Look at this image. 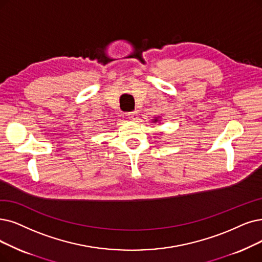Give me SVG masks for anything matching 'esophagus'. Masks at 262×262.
I'll return each mask as SVG.
<instances>
[{"label": "esophagus", "instance_id": "esophagus-1", "mask_svg": "<svg viewBox=\"0 0 262 262\" xmlns=\"http://www.w3.org/2000/svg\"><path fill=\"white\" fill-rule=\"evenodd\" d=\"M127 116H128V119H130V120H132V121H137V120H138V113H137V112L128 113Z\"/></svg>", "mask_w": 262, "mask_h": 262}]
</instances>
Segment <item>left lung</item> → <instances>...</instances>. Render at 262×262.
Here are the masks:
<instances>
[{
  "label": "left lung",
  "mask_w": 262,
  "mask_h": 262,
  "mask_svg": "<svg viewBox=\"0 0 262 262\" xmlns=\"http://www.w3.org/2000/svg\"><path fill=\"white\" fill-rule=\"evenodd\" d=\"M160 121V117L158 116V117H155L154 119H152V122H155V123H157V122H159Z\"/></svg>",
  "instance_id": "8db88e82"
}]
</instances>
